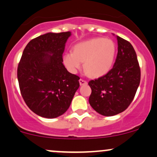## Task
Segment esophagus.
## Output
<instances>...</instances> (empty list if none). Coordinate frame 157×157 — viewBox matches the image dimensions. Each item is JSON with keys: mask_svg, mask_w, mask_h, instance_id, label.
I'll list each match as a JSON object with an SVG mask.
<instances>
[{"mask_svg": "<svg viewBox=\"0 0 157 157\" xmlns=\"http://www.w3.org/2000/svg\"><path fill=\"white\" fill-rule=\"evenodd\" d=\"M79 82H80V86H84L87 84V81H86L85 80H82V79H80L79 80Z\"/></svg>", "mask_w": 157, "mask_h": 157, "instance_id": "34e87169", "label": "esophagus"}]
</instances>
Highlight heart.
I'll list each match as a JSON object with an SVG mask.
<instances>
[{
    "label": "heart",
    "mask_w": 157,
    "mask_h": 157,
    "mask_svg": "<svg viewBox=\"0 0 157 157\" xmlns=\"http://www.w3.org/2000/svg\"><path fill=\"white\" fill-rule=\"evenodd\" d=\"M115 43L110 39L94 38L75 44L73 52H66L63 63L67 69L75 73L81 68L91 77H100L111 69L115 56Z\"/></svg>",
    "instance_id": "obj_1"
}]
</instances>
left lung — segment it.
Returning a JSON list of instances; mask_svg holds the SVG:
<instances>
[{"label":"left lung","instance_id":"8db88e82","mask_svg":"<svg viewBox=\"0 0 157 157\" xmlns=\"http://www.w3.org/2000/svg\"><path fill=\"white\" fill-rule=\"evenodd\" d=\"M118 53L113 68L106 75L90 80L89 101L99 114L113 116L130 106L140 83L141 71L136 53L128 41L117 36Z\"/></svg>","mask_w":157,"mask_h":157}]
</instances>
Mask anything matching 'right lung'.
<instances>
[{"label":"right lung","instance_id":"1","mask_svg":"<svg viewBox=\"0 0 157 157\" xmlns=\"http://www.w3.org/2000/svg\"><path fill=\"white\" fill-rule=\"evenodd\" d=\"M71 32L48 33L27 44L18 63L17 76L22 98L41 117L53 118L69 108L80 86L78 76L63 65V53Z\"/></svg>","mask_w":157,"mask_h":157}]
</instances>
